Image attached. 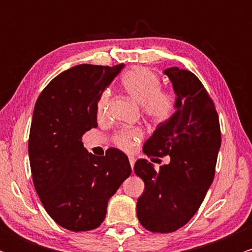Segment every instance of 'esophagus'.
<instances>
[{
    "instance_id": "esophagus-1",
    "label": "esophagus",
    "mask_w": 252,
    "mask_h": 252,
    "mask_svg": "<svg viewBox=\"0 0 252 252\" xmlns=\"http://www.w3.org/2000/svg\"><path fill=\"white\" fill-rule=\"evenodd\" d=\"M135 161H136V158H134V156H130V158H129V162H130V166H131V168H132V167H134Z\"/></svg>"
}]
</instances>
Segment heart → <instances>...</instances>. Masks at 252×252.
Here are the masks:
<instances>
[{"label":"heart","instance_id":"1","mask_svg":"<svg viewBox=\"0 0 252 252\" xmlns=\"http://www.w3.org/2000/svg\"><path fill=\"white\" fill-rule=\"evenodd\" d=\"M121 85L135 102L141 104L142 114L150 123L161 124L169 120L175 109V94L161 88V79L158 74L146 67H132L121 77ZM110 92H102L97 100V117L104 118L108 111ZM140 129H123L114 137V142L120 149L130 152L142 138Z\"/></svg>","mask_w":252,"mask_h":252}]
</instances>
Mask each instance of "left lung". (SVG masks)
<instances>
[{"mask_svg": "<svg viewBox=\"0 0 252 252\" xmlns=\"http://www.w3.org/2000/svg\"><path fill=\"white\" fill-rule=\"evenodd\" d=\"M163 73L173 84L176 111L158 124L143 152L169 155L170 161L156 172L153 163L140 158L134 170L146 186L136 205L141 225L169 233L186 225L200 207L215 178L221 134L215 103L198 77L179 67Z\"/></svg>", "mask_w": 252, "mask_h": 252, "instance_id": "8db88e82", "label": "left lung"}]
</instances>
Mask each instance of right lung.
<instances>
[{
  "mask_svg": "<svg viewBox=\"0 0 252 252\" xmlns=\"http://www.w3.org/2000/svg\"><path fill=\"white\" fill-rule=\"evenodd\" d=\"M123 67L73 66L42 90L34 108L28 140L34 187L51 218L74 232L102 224L109 199L131 174L123 152L96 156L82 142L97 126L98 98Z\"/></svg>",
  "mask_w": 252,
  "mask_h": 252,
  "instance_id": "obj_1",
  "label": "right lung"
}]
</instances>
